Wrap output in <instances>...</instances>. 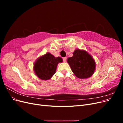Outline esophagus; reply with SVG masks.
I'll return each mask as SVG.
<instances>
[{
	"label": "esophagus",
	"instance_id": "obj_1",
	"mask_svg": "<svg viewBox=\"0 0 123 123\" xmlns=\"http://www.w3.org/2000/svg\"><path fill=\"white\" fill-rule=\"evenodd\" d=\"M66 61H67V58L66 57L63 58V61H64V62H66Z\"/></svg>",
	"mask_w": 123,
	"mask_h": 123
}]
</instances>
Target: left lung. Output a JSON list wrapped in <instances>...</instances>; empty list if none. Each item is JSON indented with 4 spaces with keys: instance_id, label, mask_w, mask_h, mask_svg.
<instances>
[{
    "instance_id": "obj_1",
    "label": "left lung",
    "mask_w": 123,
    "mask_h": 123,
    "mask_svg": "<svg viewBox=\"0 0 123 123\" xmlns=\"http://www.w3.org/2000/svg\"><path fill=\"white\" fill-rule=\"evenodd\" d=\"M73 56L67 59L72 71L75 76L80 79H86L94 73L96 64L92 56L84 50L76 49Z\"/></svg>"
}]
</instances>
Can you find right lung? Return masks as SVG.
Instances as JSON below:
<instances>
[{"label":"right lung","mask_w":123,"mask_h":123,"mask_svg":"<svg viewBox=\"0 0 123 123\" xmlns=\"http://www.w3.org/2000/svg\"><path fill=\"white\" fill-rule=\"evenodd\" d=\"M62 62L61 57H55L50 53H47L37 59L34 64L33 70L39 79L49 80L55 73L58 63Z\"/></svg>","instance_id":"right-lung-1"}]
</instances>
